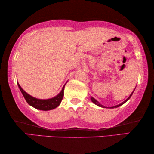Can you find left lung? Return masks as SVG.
Returning a JSON list of instances; mask_svg holds the SVG:
<instances>
[{
  "label": "left lung",
  "mask_w": 154,
  "mask_h": 154,
  "mask_svg": "<svg viewBox=\"0 0 154 154\" xmlns=\"http://www.w3.org/2000/svg\"><path fill=\"white\" fill-rule=\"evenodd\" d=\"M134 90H135V89H134ZM134 90H133V92H132V93H131V94H130V95L129 97H128V99H127V100H125V101H124V102H122V103H121V104H119V105H116V106H112V107H111V109H113V108H117V107H119V106H121V105H123V104H125V103L126 102H127V101H128V100H129V99H130V97H131L132 94V93H133V92H134ZM91 101H92V102H93V103H94V104H96V105H97V106H100V107H102V108H106V107H104V106H103V105H102V104H100V102H99L97 100H95V99H94V97H91Z\"/></svg>",
  "instance_id": "left-lung-1"
}]
</instances>
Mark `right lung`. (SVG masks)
<instances>
[{"label": "right lung", "instance_id": "obj_1", "mask_svg": "<svg viewBox=\"0 0 154 154\" xmlns=\"http://www.w3.org/2000/svg\"><path fill=\"white\" fill-rule=\"evenodd\" d=\"M18 87L20 88V91L24 96L25 100H26V102L30 105V106L34 107L35 109H38V110L42 111H49L54 109L57 107L60 104L61 102H62L63 97H64V86H63L62 90L57 95L54 97L48 99V100H41V99H37L31 96L27 92L24 91L22 89V87L20 85V84L17 82Z\"/></svg>", "mask_w": 154, "mask_h": 154}]
</instances>
